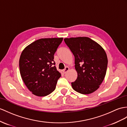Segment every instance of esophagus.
Listing matches in <instances>:
<instances>
[{
    "mask_svg": "<svg viewBox=\"0 0 127 127\" xmlns=\"http://www.w3.org/2000/svg\"><path fill=\"white\" fill-rule=\"evenodd\" d=\"M69 68L68 67H66L65 68H64V69L63 70V72L64 74H66V73L68 72V71L69 70Z\"/></svg>",
    "mask_w": 127,
    "mask_h": 127,
    "instance_id": "34e87169",
    "label": "esophagus"
}]
</instances>
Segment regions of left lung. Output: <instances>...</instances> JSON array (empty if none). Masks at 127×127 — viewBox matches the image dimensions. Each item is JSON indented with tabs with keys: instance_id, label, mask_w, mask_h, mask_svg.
Segmentation results:
<instances>
[{
	"instance_id": "left-lung-1",
	"label": "left lung",
	"mask_w": 127,
	"mask_h": 127,
	"mask_svg": "<svg viewBox=\"0 0 127 127\" xmlns=\"http://www.w3.org/2000/svg\"><path fill=\"white\" fill-rule=\"evenodd\" d=\"M75 58L78 77L71 83L74 90L82 94L96 91L106 74L108 59L101 46L88 37L64 39Z\"/></svg>"
}]
</instances>
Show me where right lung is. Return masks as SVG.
Wrapping results in <instances>:
<instances>
[{
  "instance_id": "add662e5",
  "label": "right lung",
  "mask_w": 127,
  "mask_h": 127,
  "mask_svg": "<svg viewBox=\"0 0 127 127\" xmlns=\"http://www.w3.org/2000/svg\"><path fill=\"white\" fill-rule=\"evenodd\" d=\"M63 38L37 40L24 49L19 69L25 84L32 93L45 96L53 92L61 74L55 66L54 55Z\"/></svg>"
}]
</instances>
